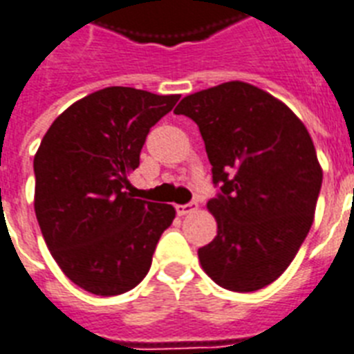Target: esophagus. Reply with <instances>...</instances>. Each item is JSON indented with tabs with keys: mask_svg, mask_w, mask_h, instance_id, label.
<instances>
[{
	"mask_svg": "<svg viewBox=\"0 0 354 354\" xmlns=\"http://www.w3.org/2000/svg\"><path fill=\"white\" fill-rule=\"evenodd\" d=\"M198 209L196 203H185V205H176V212L180 216H185V214H191Z\"/></svg>",
	"mask_w": 354,
	"mask_h": 354,
	"instance_id": "34e87169",
	"label": "esophagus"
}]
</instances>
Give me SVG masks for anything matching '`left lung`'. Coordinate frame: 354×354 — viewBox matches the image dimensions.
<instances>
[{"mask_svg":"<svg viewBox=\"0 0 354 354\" xmlns=\"http://www.w3.org/2000/svg\"><path fill=\"white\" fill-rule=\"evenodd\" d=\"M174 112L198 125L220 185L207 203L218 234L198 249L202 269L229 291L269 286L315 220L322 167L306 125L286 103L243 82L189 94Z\"/></svg>","mask_w":354,"mask_h":354,"instance_id":"8db88e82","label":"left lung"}]
</instances>
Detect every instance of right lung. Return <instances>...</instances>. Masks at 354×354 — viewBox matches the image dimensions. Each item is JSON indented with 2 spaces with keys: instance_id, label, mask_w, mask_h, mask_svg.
Wrapping results in <instances>:
<instances>
[{
  "instance_id": "add662e5",
  "label": "right lung",
  "mask_w": 354,
  "mask_h": 354,
  "mask_svg": "<svg viewBox=\"0 0 354 354\" xmlns=\"http://www.w3.org/2000/svg\"><path fill=\"white\" fill-rule=\"evenodd\" d=\"M180 100L107 87L77 100L48 127L34 156V211L48 251L77 287L116 297L151 269L176 211L132 198L127 174L145 138Z\"/></svg>"
}]
</instances>
